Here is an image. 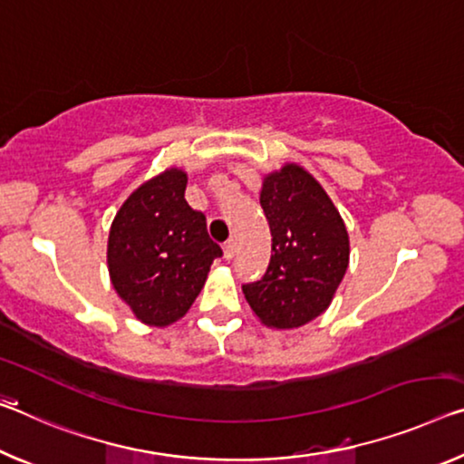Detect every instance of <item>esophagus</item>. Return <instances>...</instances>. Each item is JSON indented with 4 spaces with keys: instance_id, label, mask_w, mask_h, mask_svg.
Listing matches in <instances>:
<instances>
[{
    "instance_id": "esophagus-1",
    "label": "esophagus",
    "mask_w": 464,
    "mask_h": 464,
    "mask_svg": "<svg viewBox=\"0 0 464 464\" xmlns=\"http://www.w3.org/2000/svg\"><path fill=\"white\" fill-rule=\"evenodd\" d=\"M234 255H237V242L227 240L224 245V256L227 261H230V259H234Z\"/></svg>"
}]
</instances>
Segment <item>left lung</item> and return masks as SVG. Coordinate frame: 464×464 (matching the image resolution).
<instances>
[{"instance_id": "left-lung-1", "label": "left lung", "mask_w": 464, "mask_h": 464, "mask_svg": "<svg viewBox=\"0 0 464 464\" xmlns=\"http://www.w3.org/2000/svg\"><path fill=\"white\" fill-rule=\"evenodd\" d=\"M259 201L272 230V259L266 276L242 292L263 325L295 330L332 304L351 240L336 205L298 163L263 176Z\"/></svg>"}]
</instances>
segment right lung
<instances>
[{
	"instance_id": "add662e5",
	"label": "right lung",
	"mask_w": 464,
	"mask_h": 464,
	"mask_svg": "<svg viewBox=\"0 0 464 464\" xmlns=\"http://www.w3.org/2000/svg\"><path fill=\"white\" fill-rule=\"evenodd\" d=\"M188 176L168 168L122 203L108 238L113 290L140 324L168 327L187 315L222 248L184 198Z\"/></svg>"
}]
</instances>
